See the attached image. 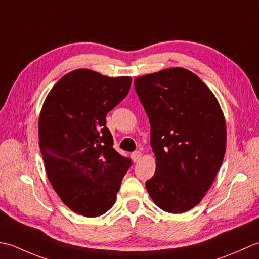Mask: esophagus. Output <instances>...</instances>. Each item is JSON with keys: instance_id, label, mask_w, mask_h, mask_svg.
Instances as JSON below:
<instances>
[{"instance_id": "obj_1", "label": "esophagus", "mask_w": 259, "mask_h": 259, "mask_svg": "<svg viewBox=\"0 0 259 259\" xmlns=\"http://www.w3.org/2000/svg\"><path fill=\"white\" fill-rule=\"evenodd\" d=\"M141 155H142V153L140 151H135V152L132 153L131 157H132V160H133L134 162H137V161L141 159Z\"/></svg>"}]
</instances>
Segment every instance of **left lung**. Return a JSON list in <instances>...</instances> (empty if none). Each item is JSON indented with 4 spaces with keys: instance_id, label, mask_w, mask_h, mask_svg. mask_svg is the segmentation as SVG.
I'll list each match as a JSON object with an SVG mask.
<instances>
[{
    "instance_id": "obj_1",
    "label": "left lung",
    "mask_w": 259,
    "mask_h": 259,
    "mask_svg": "<svg viewBox=\"0 0 259 259\" xmlns=\"http://www.w3.org/2000/svg\"><path fill=\"white\" fill-rule=\"evenodd\" d=\"M134 85L150 119L156 157L147 191L166 212H186L201 201L223 164L224 114L205 83L184 68L139 77Z\"/></svg>"
}]
</instances>
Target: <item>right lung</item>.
Returning a JSON list of instances; mask_svg holds the SVG:
<instances>
[{"label":"right lung","mask_w":259,"mask_h":259,"mask_svg":"<svg viewBox=\"0 0 259 259\" xmlns=\"http://www.w3.org/2000/svg\"><path fill=\"white\" fill-rule=\"evenodd\" d=\"M131 77L88 69L63 76L47 96L39 145L49 181L73 212L98 217L113 207L130 157L113 147L106 115L128 94Z\"/></svg>","instance_id":"obj_1"}]
</instances>
